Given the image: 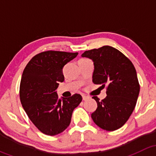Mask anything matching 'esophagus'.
Returning a JSON list of instances; mask_svg holds the SVG:
<instances>
[{
    "label": "esophagus",
    "instance_id": "1",
    "mask_svg": "<svg viewBox=\"0 0 156 156\" xmlns=\"http://www.w3.org/2000/svg\"><path fill=\"white\" fill-rule=\"evenodd\" d=\"M88 98H89V97H87V96H86V95H82V99H83V100H87Z\"/></svg>",
    "mask_w": 156,
    "mask_h": 156
}]
</instances>
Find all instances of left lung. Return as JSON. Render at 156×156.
<instances>
[{
	"label": "left lung",
	"mask_w": 156,
	"mask_h": 156,
	"mask_svg": "<svg viewBox=\"0 0 156 156\" xmlns=\"http://www.w3.org/2000/svg\"><path fill=\"white\" fill-rule=\"evenodd\" d=\"M83 57L93 60V82L106 87V97L101 101L93 97L97 108L91 114L94 123L103 130L113 131L125 125L131 115L140 93L136 69L122 52L110 46L87 50Z\"/></svg>",
	"instance_id": "8db88e82"
}]
</instances>
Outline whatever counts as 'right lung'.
Returning a JSON list of instances; mask_svg holds the SVG:
<instances>
[{
	"label": "right lung",
	"mask_w": 156,
	"mask_h": 156,
	"mask_svg": "<svg viewBox=\"0 0 156 156\" xmlns=\"http://www.w3.org/2000/svg\"><path fill=\"white\" fill-rule=\"evenodd\" d=\"M78 53L48 50L31 58L23 72L20 87L22 106L29 119L43 133L55 136L69 127L72 112L82 100L75 94L58 99L56 92L64 81L62 68Z\"/></svg>",
	"instance_id": "obj_1"
}]
</instances>
